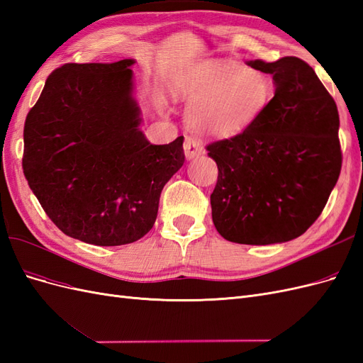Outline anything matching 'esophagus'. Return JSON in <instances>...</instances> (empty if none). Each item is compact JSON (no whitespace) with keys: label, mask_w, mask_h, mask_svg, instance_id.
Listing matches in <instances>:
<instances>
[{"label":"esophagus","mask_w":363,"mask_h":363,"mask_svg":"<svg viewBox=\"0 0 363 363\" xmlns=\"http://www.w3.org/2000/svg\"><path fill=\"white\" fill-rule=\"evenodd\" d=\"M203 152H204V147L199 139L191 138V136L186 138V140H184V156H186V159L192 160L195 157L201 156Z\"/></svg>","instance_id":"34e87169"}]
</instances>
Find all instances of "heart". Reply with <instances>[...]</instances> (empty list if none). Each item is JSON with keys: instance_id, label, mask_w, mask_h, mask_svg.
I'll return each instance as SVG.
<instances>
[{"instance_id": "heart-1", "label": "heart", "mask_w": 363, "mask_h": 363, "mask_svg": "<svg viewBox=\"0 0 363 363\" xmlns=\"http://www.w3.org/2000/svg\"><path fill=\"white\" fill-rule=\"evenodd\" d=\"M171 91L189 104L186 123L194 131L225 139L242 135L256 123L272 100L274 86L259 69L207 57L175 75Z\"/></svg>"}]
</instances>
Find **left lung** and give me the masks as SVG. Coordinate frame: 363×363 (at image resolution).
<instances>
[{"label": "left lung", "instance_id": "1", "mask_svg": "<svg viewBox=\"0 0 363 363\" xmlns=\"http://www.w3.org/2000/svg\"><path fill=\"white\" fill-rule=\"evenodd\" d=\"M247 65L271 74L276 92L242 135L207 147L218 164L212 219L230 242L281 244L316 221L339 179V113L301 59Z\"/></svg>", "mask_w": 363, "mask_h": 363}]
</instances>
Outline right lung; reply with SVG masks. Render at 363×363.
Wrapping results in <instances>:
<instances>
[{"label":"right lung","instance_id":"right-lung-1","mask_svg":"<svg viewBox=\"0 0 363 363\" xmlns=\"http://www.w3.org/2000/svg\"><path fill=\"white\" fill-rule=\"evenodd\" d=\"M133 65H63L26 119L30 189L65 235L86 244L115 247L145 236L163 186L184 163L183 136L152 145L140 130Z\"/></svg>","mask_w":363,"mask_h":363}]
</instances>
